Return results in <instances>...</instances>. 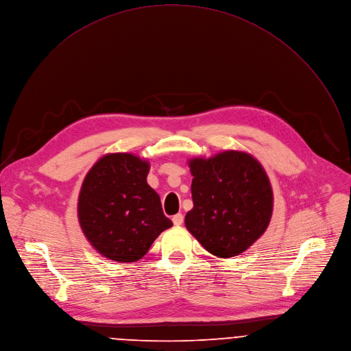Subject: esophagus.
I'll return each instance as SVG.
<instances>
[{
    "label": "esophagus",
    "mask_w": 351,
    "mask_h": 351,
    "mask_svg": "<svg viewBox=\"0 0 351 351\" xmlns=\"http://www.w3.org/2000/svg\"><path fill=\"white\" fill-rule=\"evenodd\" d=\"M182 223H184V216H182L181 213L173 216V224H174V226H181Z\"/></svg>",
    "instance_id": "1"
}]
</instances>
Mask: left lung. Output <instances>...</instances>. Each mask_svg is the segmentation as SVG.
I'll return each mask as SVG.
<instances>
[{"label": "left lung", "mask_w": 351, "mask_h": 351, "mask_svg": "<svg viewBox=\"0 0 351 351\" xmlns=\"http://www.w3.org/2000/svg\"><path fill=\"white\" fill-rule=\"evenodd\" d=\"M193 207L185 227L212 254L232 257L252 246L267 230L272 191L261 165L247 154L227 151L192 159Z\"/></svg>", "instance_id": "1"}]
</instances>
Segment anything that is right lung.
<instances>
[{
    "label": "right lung",
    "mask_w": 351,
    "mask_h": 351,
    "mask_svg": "<svg viewBox=\"0 0 351 351\" xmlns=\"http://www.w3.org/2000/svg\"><path fill=\"white\" fill-rule=\"evenodd\" d=\"M149 165L130 154L99 159L79 196V221L105 257L132 263L145 256L159 234L173 226L159 195L148 185Z\"/></svg>",
    "instance_id": "right-lung-1"
}]
</instances>
